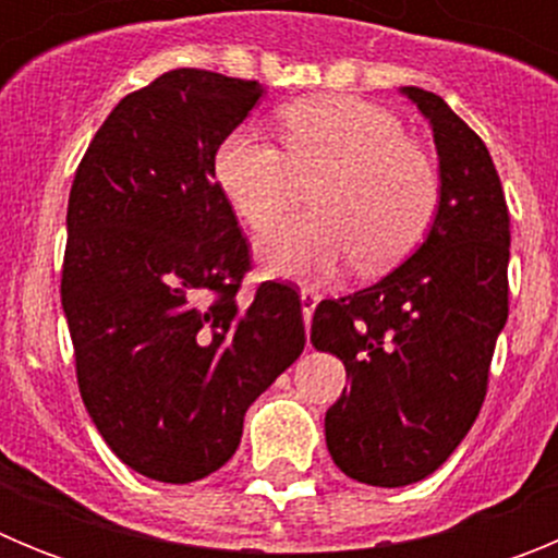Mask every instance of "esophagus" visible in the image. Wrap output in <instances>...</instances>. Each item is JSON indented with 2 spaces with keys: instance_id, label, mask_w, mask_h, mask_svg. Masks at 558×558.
<instances>
[{
  "instance_id": "obj_1",
  "label": "esophagus",
  "mask_w": 558,
  "mask_h": 558,
  "mask_svg": "<svg viewBox=\"0 0 558 558\" xmlns=\"http://www.w3.org/2000/svg\"><path fill=\"white\" fill-rule=\"evenodd\" d=\"M318 302H322V293L313 288H302V313H304V324L310 327V322H313V313L315 307H318Z\"/></svg>"
}]
</instances>
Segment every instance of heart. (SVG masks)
Segmentation results:
<instances>
[{
  "mask_svg": "<svg viewBox=\"0 0 558 558\" xmlns=\"http://www.w3.org/2000/svg\"><path fill=\"white\" fill-rule=\"evenodd\" d=\"M282 140L284 150L240 125L220 140L211 161L218 186L254 231L272 229L287 214L295 171L325 172L314 215L256 245L268 274L324 279L352 256L360 270H383L425 236L441 175L391 111L357 97H307L282 111Z\"/></svg>",
  "mask_w": 558,
  "mask_h": 558,
  "instance_id": "heart-1",
  "label": "heart"
}]
</instances>
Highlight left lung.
Segmentation results:
<instances>
[{
    "instance_id": "obj_1",
    "label": "left lung",
    "mask_w": 558,
    "mask_h": 558,
    "mask_svg": "<svg viewBox=\"0 0 558 558\" xmlns=\"http://www.w3.org/2000/svg\"><path fill=\"white\" fill-rule=\"evenodd\" d=\"M433 128L441 195L425 243L379 282L315 307L310 340L352 386L327 411L340 472L397 489L456 452L486 397L509 318V206L489 150L433 92L402 86Z\"/></svg>"
}]
</instances>
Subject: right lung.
Returning a JSON list of instances; mask_svg holds the SVG:
<instances>
[{
	"label": "right lung",
	"instance_id": "1",
	"mask_svg": "<svg viewBox=\"0 0 558 558\" xmlns=\"http://www.w3.org/2000/svg\"><path fill=\"white\" fill-rule=\"evenodd\" d=\"M263 92L165 72L117 102L69 192L61 304L83 405L113 456L153 481L220 470L251 402L307 340L288 284L236 302L248 243L211 172Z\"/></svg>",
	"mask_w": 558,
	"mask_h": 558
}]
</instances>
